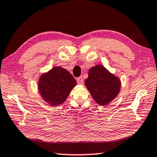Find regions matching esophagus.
I'll return each instance as SVG.
<instances>
[{
	"instance_id": "obj_1",
	"label": "esophagus",
	"mask_w": 157,
	"mask_h": 157,
	"mask_svg": "<svg viewBox=\"0 0 157 157\" xmlns=\"http://www.w3.org/2000/svg\"><path fill=\"white\" fill-rule=\"evenodd\" d=\"M76 81H77V83H78V84L83 85V77L80 76V77H78V78H76Z\"/></svg>"
}]
</instances>
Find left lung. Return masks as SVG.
I'll return each instance as SVG.
<instances>
[{"label":"left lung","instance_id":"left-lung-1","mask_svg":"<svg viewBox=\"0 0 157 157\" xmlns=\"http://www.w3.org/2000/svg\"><path fill=\"white\" fill-rule=\"evenodd\" d=\"M85 85L94 100L100 105H107L117 97L121 90V81L102 65L89 70Z\"/></svg>","mask_w":157,"mask_h":157}]
</instances>
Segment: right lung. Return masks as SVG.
I'll return each mask as SVG.
<instances>
[{
    "label": "right lung",
    "instance_id": "obj_1",
    "mask_svg": "<svg viewBox=\"0 0 157 157\" xmlns=\"http://www.w3.org/2000/svg\"><path fill=\"white\" fill-rule=\"evenodd\" d=\"M76 81L69 71L61 67H54L42 74L38 79V90L41 98L52 106L65 102Z\"/></svg>",
    "mask_w": 157,
    "mask_h": 157
}]
</instances>
